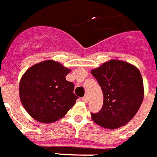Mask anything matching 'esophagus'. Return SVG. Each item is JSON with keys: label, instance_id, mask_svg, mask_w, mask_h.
<instances>
[{"label": "esophagus", "instance_id": "1", "mask_svg": "<svg viewBox=\"0 0 157 157\" xmlns=\"http://www.w3.org/2000/svg\"><path fill=\"white\" fill-rule=\"evenodd\" d=\"M82 100H83V102L84 103H87L88 102V100H89V97H88V95H84L82 98Z\"/></svg>", "mask_w": 157, "mask_h": 157}]
</instances>
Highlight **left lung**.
Listing matches in <instances>:
<instances>
[{"label": "left lung", "mask_w": 157, "mask_h": 157, "mask_svg": "<svg viewBox=\"0 0 157 157\" xmlns=\"http://www.w3.org/2000/svg\"><path fill=\"white\" fill-rule=\"evenodd\" d=\"M101 87L104 102L98 113H91L96 124L107 129L126 124L136 115L144 98L139 69L126 62L110 60L91 71Z\"/></svg>", "instance_id": "obj_1"}]
</instances>
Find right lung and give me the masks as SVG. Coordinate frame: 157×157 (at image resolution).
<instances>
[{
    "instance_id": "obj_1",
    "label": "right lung",
    "mask_w": 157,
    "mask_h": 157,
    "mask_svg": "<svg viewBox=\"0 0 157 157\" xmlns=\"http://www.w3.org/2000/svg\"><path fill=\"white\" fill-rule=\"evenodd\" d=\"M70 69L52 60L33 65L20 82V99L27 113L42 123H52L63 117L78 97L74 84L65 76Z\"/></svg>"
}]
</instances>
